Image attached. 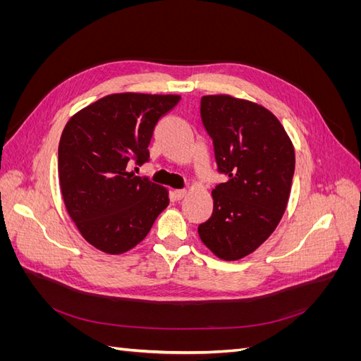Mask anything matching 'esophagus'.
Returning <instances> with one entry per match:
<instances>
[{"label": "esophagus", "instance_id": "1", "mask_svg": "<svg viewBox=\"0 0 361 361\" xmlns=\"http://www.w3.org/2000/svg\"><path fill=\"white\" fill-rule=\"evenodd\" d=\"M185 195H187V190H176V191H174V199H176V200H182Z\"/></svg>", "mask_w": 361, "mask_h": 361}]
</instances>
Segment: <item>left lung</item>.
<instances>
[{
  "instance_id": "8db88e82",
  "label": "left lung",
  "mask_w": 361,
  "mask_h": 361,
  "mask_svg": "<svg viewBox=\"0 0 361 361\" xmlns=\"http://www.w3.org/2000/svg\"><path fill=\"white\" fill-rule=\"evenodd\" d=\"M200 117L212 140L218 173L214 211L199 226L212 253L238 260L274 232L289 200L295 152L277 117L257 104L227 94L203 96Z\"/></svg>"
}]
</instances>
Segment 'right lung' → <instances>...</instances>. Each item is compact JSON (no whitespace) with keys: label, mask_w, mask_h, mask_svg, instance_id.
Wrapping results in <instances>:
<instances>
[{"label":"right lung","mask_w":361,"mask_h":361,"mask_svg":"<svg viewBox=\"0 0 361 361\" xmlns=\"http://www.w3.org/2000/svg\"><path fill=\"white\" fill-rule=\"evenodd\" d=\"M179 101L174 94H110L64 128L59 146L63 200L93 247L110 255L134 248L169 206L166 188L128 167L149 162L154 130Z\"/></svg>","instance_id":"obj_1"}]
</instances>
